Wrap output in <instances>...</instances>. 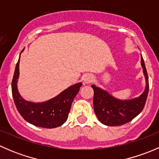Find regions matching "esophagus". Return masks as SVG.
<instances>
[{
  "instance_id": "34e87169",
  "label": "esophagus",
  "mask_w": 159,
  "mask_h": 159,
  "mask_svg": "<svg viewBox=\"0 0 159 159\" xmlns=\"http://www.w3.org/2000/svg\"><path fill=\"white\" fill-rule=\"evenodd\" d=\"M93 79H94V78H93L92 75H90V74H87V75H85L83 77V81H84L85 84H89V83H91V81H93Z\"/></svg>"
}]
</instances>
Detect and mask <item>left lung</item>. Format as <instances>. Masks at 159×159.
Returning a JSON list of instances; mask_svg holds the SVG:
<instances>
[{
	"mask_svg": "<svg viewBox=\"0 0 159 159\" xmlns=\"http://www.w3.org/2000/svg\"><path fill=\"white\" fill-rule=\"evenodd\" d=\"M141 62L146 86L145 91L139 97L131 100H120L94 84L91 85L94 90V111L98 119L102 124L108 126L122 125L134 119L143 110L148 97L149 84L148 73L142 56Z\"/></svg>",
	"mask_w": 159,
	"mask_h": 159,
	"instance_id": "obj_1",
	"label": "left lung"
}]
</instances>
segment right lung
Returning <instances> with one entry per match:
<instances>
[{
    "instance_id": "add662e5",
    "label": "right lung",
    "mask_w": 159,
    "mask_h": 159,
    "mask_svg": "<svg viewBox=\"0 0 159 159\" xmlns=\"http://www.w3.org/2000/svg\"><path fill=\"white\" fill-rule=\"evenodd\" d=\"M19 62L20 57L16 65L11 89L14 104L20 115L25 121L38 127L54 129L62 125L67 121L72 102L79 91L82 83H77L70 86L58 95L46 102L39 103L28 102L20 96L17 90Z\"/></svg>"
}]
</instances>
